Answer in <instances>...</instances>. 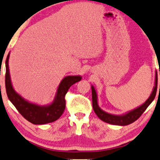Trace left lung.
Returning a JSON list of instances; mask_svg holds the SVG:
<instances>
[{"label": "left lung", "instance_id": "obj_1", "mask_svg": "<svg viewBox=\"0 0 160 160\" xmlns=\"http://www.w3.org/2000/svg\"><path fill=\"white\" fill-rule=\"evenodd\" d=\"M158 60V59H157ZM160 74V71H159ZM157 72L156 71V76H155V84H154L153 89L150 94V97L147 99V101L144 103L140 106L138 108H134V109L131 110V111L126 112V113L123 114V115H112V114L108 113V112L103 111L101 108L99 106L98 104V97L96 91L95 89L93 86H91L92 88V108L95 113L96 114L98 117L101 119L103 122L108 123V124H114V125H120L124 126L128 125V124H131V123L134 122L135 121L138 120L140 117V115L144 112L147 109V108L151 104V102L153 101L154 98H155L156 94H157ZM160 89V85H159Z\"/></svg>", "mask_w": 160, "mask_h": 160}]
</instances>
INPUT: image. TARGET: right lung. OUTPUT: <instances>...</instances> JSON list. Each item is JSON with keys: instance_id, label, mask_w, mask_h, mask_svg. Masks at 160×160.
<instances>
[{"instance_id": "right-lung-1", "label": "right lung", "mask_w": 160, "mask_h": 160, "mask_svg": "<svg viewBox=\"0 0 160 160\" xmlns=\"http://www.w3.org/2000/svg\"><path fill=\"white\" fill-rule=\"evenodd\" d=\"M9 58L10 53L5 61V87L8 99L12 104L26 120L34 124H45L58 120L65 109L66 102L64 97L67 92L73 84L81 80V76L76 75L64 77L59 84L52 102L45 106H40L26 100L13 89L9 71Z\"/></svg>"}]
</instances>
